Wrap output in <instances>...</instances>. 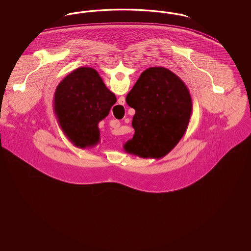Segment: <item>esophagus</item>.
I'll use <instances>...</instances> for the list:
<instances>
[{
	"mask_svg": "<svg viewBox=\"0 0 251 251\" xmlns=\"http://www.w3.org/2000/svg\"><path fill=\"white\" fill-rule=\"evenodd\" d=\"M121 103H124V100H121Z\"/></svg>",
	"mask_w": 251,
	"mask_h": 251,
	"instance_id": "1",
	"label": "esophagus"
}]
</instances>
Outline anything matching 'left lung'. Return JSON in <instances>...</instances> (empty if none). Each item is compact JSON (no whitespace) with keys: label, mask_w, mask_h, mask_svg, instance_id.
I'll return each instance as SVG.
<instances>
[{"label":"left lung","mask_w":251,"mask_h":251,"mask_svg":"<svg viewBox=\"0 0 251 251\" xmlns=\"http://www.w3.org/2000/svg\"><path fill=\"white\" fill-rule=\"evenodd\" d=\"M126 102L135 110L133 137L124 151L141 158L160 159L179 143L191 119L189 90L179 76L163 67L144 71Z\"/></svg>","instance_id":"left-lung-1"}]
</instances>
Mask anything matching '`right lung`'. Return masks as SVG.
Segmentation results:
<instances>
[{"mask_svg":"<svg viewBox=\"0 0 251 251\" xmlns=\"http://www.w3.org/2000/svg\"><path fill=\"white\" fill-rule=\"evenodd\" d=\"M117 98L98 72L78 68L60 83L53 98V111L67 138L80 149L100 143L98 124L105 119Z\"/></svg>","mask_w":251,"mask_h":251,"instance_id":"obj_1","label":"right lung"}]
</instances>
